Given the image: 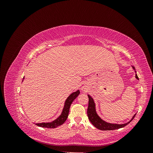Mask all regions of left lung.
Instances as JSON below:
<instances>
[{"label": "left lung", "instance_id": "1", "mask_svg": "<svg viewBox=\"0 0 153 153\" xmlns=\"http://www.w3.org/2000/svg\"><path fill=\"white\" fill-rule=\"evenodd\" d=\"M133 69H135V67L133 66ZM136 72V71H135ZM135 77L138 80V77L136 74ZM88 98H89V105H88V108H87V115L88 118H89V121L91 123L94 125V126L97 128L98 129H100V130L103 131H106V130H114V129H117L119 128H121L126 126L129 123H130L133 118L135 117V115H134L133 118L129 121L128 123L122 124H112V123H108L104 121L103 120L101 119L98 115L97 114L96 108H95V103L94 101L91 98V96L88 95Z\"/></svg>", "mask_w": 153, "mask_h": 153}]
</instances>
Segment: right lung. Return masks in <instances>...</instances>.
<instances>
[{"label":"right lung","instance_id":"obj_1","mask_svg":"<svg viewBox=\"0 0 153 153\" xmlns=\"http://www.w3.org/2000/svg\"><path fill=\"white\" fill-rule=\"evenodd\" d=\"M79 94H80V91L78 90L75 92H73L69 96V97L65 101V104H64L62 114L57 119H55V121L51 123H36V125L42 128H57L59 126H61V125H62L66 121V119L68 117L70 106L73 101L75 100V98H76V97L79 95Z\"/></svg>","mask_w":153,"mask_h":153}]
</instances>
